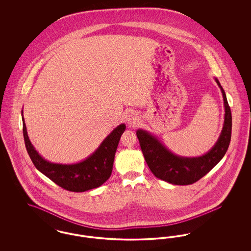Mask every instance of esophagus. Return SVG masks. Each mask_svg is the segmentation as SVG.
<instances>
[{
	"mask_svg": "<svg viewBox=\"0 0 251 251\" xmlns=\"http://www.w3.org/2000/svg\"><path fill=\"white\" fill-rule=\"evenodd\" d=\"M138 116H137V114L136 113H133V112H131V113H129L127 116H126V118H125V121L129 124V125H131V126H135L137 123H138Z\"/></svg>",
	"mask_w": 251,
	"mask_h": 251,
	"instance_id": "1",
	"label": "esophagus"
}]
</instances>
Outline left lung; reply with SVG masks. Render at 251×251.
Segmentation results:
<instances>
[{
	"label": "left lung",
	"instance_id": "left-lung-1",
	"mask_svg": "<svg viewBox=\"0 0 251 251\" xmlns=\"http://www.w3.org/2000/svg\"><path fill=\"white\" fill-rule=\"evenodd\" d=\"M215 81L223 97L224 123L217 141L205 154L196 157L175 154L150 131H136L144 158L156 178L175 185L192 184L205 176L226 154L231 137V112L223 87L215 77Z\"/></svg>",
	"mask_w": 251,
	"mask_h": 251
}]
</instances>
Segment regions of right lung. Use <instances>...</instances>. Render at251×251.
I'll return each instance as SVG.
<instances>
[{
    "label": "right lung",
    "mask_w": 251,
    "mask_h": 251,
    "mask_svg": "<svg viewBox=\"0 0 251 251\" xmlns=\"http://www.w3.org/2000/svg\"><path fill=\"white\" fill-rule=\"evenodd\" d=\"M24 137L27 152L36 169L62 188L72 192H84L100 186L107 180L114 165L115 154L126 125L121 123L111 131L95 151L74 164L51 163L40 155L31 143L22 111Z\"/></svg>",
    "instance_id": "1"
}]
</instances>
